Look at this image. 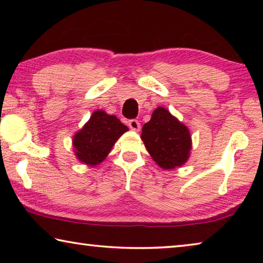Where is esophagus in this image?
I'll return each instance as SVG.
<instances>
[{
  "label": "esophagus",
  "instance_id": "esophagus-1",
  "mask_svg": "<svg viewBox=\"0 0 263 263\" xmlns=\"http://www.w3.org/2000/svg\"><path fill=\"white\" fill-rule=\"evenodd\" d=\"M128 126H130L131 130H133V131L140 130V123H139V121H137V119H131V121L128 122Z\"/></svg>",
  "mask_w": 263,
  "mask_h": 263
}]
</instances>
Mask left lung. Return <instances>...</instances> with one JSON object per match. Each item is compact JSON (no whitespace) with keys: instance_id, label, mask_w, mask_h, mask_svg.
<instances>
[{"instance_id":"1","label":"left lung","mask_w":263,"mask_h":263,"mask_svg":"<svg viewBox=\"0 0 263 263\" xmlns=\"http://www.w3.org/2000/svg\"><path fill=\"white\" fill-rule=\"evenodd\" d=\"M141 139L153 160L163 169L180 167L189 158L191 137L183 124L159 106L142 126Z\"/></svg>"}]
</instances>
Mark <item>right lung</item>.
<instances>
[{
  "label": "right lung",
  "mask_w": 263,
  "mask_h": 263,
  "mask_svg": "<svg viewBox=\"0 0 263 263\" xmlns=\"http://www.w3.org/2000/svg\"><path fill=\"white\" fill-rule=\"evenodd\" d=\"M127 130L116 116L95 111L82 130L74 136L75 154L80 161L96 166L103 161L115 142Z\"/></svg>",
  "instance_id": "add662e5"
}]
</instances>
